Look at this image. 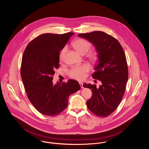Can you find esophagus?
I'll use <instances>...</instances> for the list:
<instances>
[{"label":"esophagus","instance_id":"esophagus-1","mask_svg":"<svg viewBox=\"0 0 149 149\" xmlns=\"http://www.w3.org/2000/svg\"><path fill=\"white\" fill-rule=\"evenodd\" d=\"M79 84H80V86H81V88H84V87H83V84L82 83L80 82V83H79Z\"/></svg>","mask_w":149,"mask_h":149}]
</instances>
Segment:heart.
<instances>
[{"label": "heart", "instance_id": "obj_1", "mask_svg": "<svg viewBox=\"0 0 149 149\" xmlns=\"http://www.w3.org/2000/svg\"><path fill=\"white\" fill-rule=\"evenodd\" d=\"M73 47L81 54H86L91 47V43L84 39H77L72 43ZM67 51V47H64L60 52L59 58L61 61H63L64 57ZM90 58L92 60L95 58V54H90ZM89 70V66L87 64H83L80 66H75L72 68L68 73L69 76L73 79L77 80H83L85 79L86 72Z\"/></svg>", "mask_w": 149, "mask_h": 149}]
</instances>
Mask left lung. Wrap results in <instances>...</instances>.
Here are the masks:
<instances>
[{
    "mask_svg": "<svg viewBox=\"0 0 149 149\" xmlns=\"http://www.w3.org/2000/svg\"><path fill=\"white\" fill-rule=\"evenodd\" d=\"M95 47L97 62L94 68L93 79L102 85L84 84L91 89L92 96L86 102L88 109L96 116L107 117L119 106L124 96L128 77L126 57L119 41L112 36L100 31L79 34Z\"/></svg>",
    "mask_w": 149,
    "mask_h": 149,
    "instance_id": "8db88e82",
    "label": "left lung"
}]
</instances>
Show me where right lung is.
I'll return each instance as SVG.
<instances>
[{
	"label": "right lung",
	"instance_id": "add662e5",
	"mask_svg": "<svg viewBox=\"0 0 149 149\" xmlns=\"http://www.w3.org/2000/svg\"><path fill=\"white\" fill-rule=\"evenodd\" d=\"M73 33L43 34L29 43L22 60L21 75L27 96L42 115L55 116L66 109L70 95L80 89L79 82L54 84L53 76L59 68V55Z\"/></svg>",
	"mask_w": 149,
	"mask_h": 149
}]
</instances>
